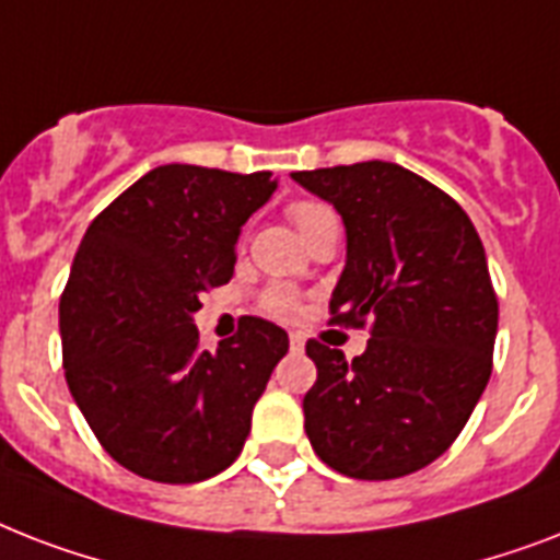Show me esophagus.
<instances>
[{
  "mask_svg": "<svg viewBox=\"0 0 560 560\" xmlns=\"http://www.w3.org/2000/svg\"><path fill=\"white\" fill-rule=\"evenodd\" d=\"M290 349L293 351L305 349V337H302V334H290Z\"/></svg>",
  "mask_w": 560,
  "mask_h": 560,
  "instance_id": "obj_1",
  "label": "esophagus"
}]
</instances>
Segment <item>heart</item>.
<instances>
[{
	"mask_svg": "<svg viewBox=\"0 0 560 560\" xmlns=\"http://www.w3.org/2000/svg\"><path fill=\"white\" fill-rule=\"evenodd\" d=\"M288 218L293 220V226L302 235L311 237L314 232L328 226V223H337V211L323 200H293L288 206ZM261 307L270 316L290 319L299 311V293L293 288H288V284H272V288H267L261 293Z\"/></svg>",
	"mask_w": 560,
	"mask_h": 560,
	"instance_id": "1",
	"label": "heart"
}]
</instances>
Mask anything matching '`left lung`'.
Returning a JSON list of instances; mask_svg holds the SVG:
<instances>
[{"instance_id": "left-lung-1", "label": "left lung", "mask_w": 560, "mask_h": 560, "mask_svg": "<svg viewBox=\"0 0 560 560\" xmlns=\"http://www.w3.org/2000/svg\"><path fill=\"white\" fill-rule=\"evenodd\" d=\"M293 179L334 202L349 235L331 323L372 334L354 360L307 340V439L346 477L416 474L456 442L494 366L497 293L482 241L451 194L395 162Z\"/></svg>"}]
</instances>
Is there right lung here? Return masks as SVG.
Returning a JSON list of instances; mask_svg holds the SVG:
<instances>
[{
	"mask_svg": "<svg viewBox=\"0 0 560 560\" xmlns=\"http://www.w3.org/2000/svg\"><path fill=\"white\" fill-rule=\"evenodd\" d=\"M270 171L160 165L92 220L60 296L66 383L101 447L136 477L188 486L226 470L288 334L244 316L206 351L191 316L235 272Z\"/></svg>",
	"mask_w": 560,
	"mask_h": 560,
	"instance_id": "1",
	"label": "right lung"
}]
</instances>
